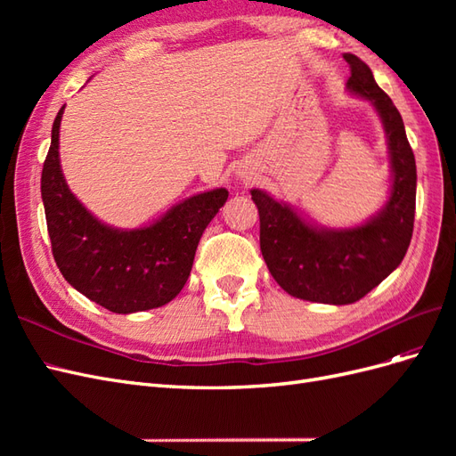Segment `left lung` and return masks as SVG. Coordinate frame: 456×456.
Returning <instances> with one entry per match:
<instances>
[{
	"mask_svg": "<svg viewBox=\"0 0 456 456\" xmlns=\"http://www.w3.org/2000/svg\"><path fill=\"white\" fill-rule=\"evenodd\" d=\"M346 89L379 112L388 142L392 188L382 209L355 228H315L287 203L251 190L260 216V251L272 278L291 297L352 305L402 265L409 249L417 201L415 154L402 114L372 77L370 68L346 53Z\"/></svg>",
	"mask_w": 456,
	"mask_h": 456,
	"instance_id": "left-lung-1",
	"label": "left lung"
}]
</instances>
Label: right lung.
Returning <instances> with one entry per match:
<instances>
[{
	"label": "right lung",
	"mask_w": 456,
	"mask_h": 456,
	"mask_svg": "<svg viewBox=\"0 0 456 456\" xmlns=\"http://www.w3.org/2000/svg\"><path fill=\"white\" fill-rule=\"evenodd\" d=\"M62 112L64 106L54 118L41 171V200L61 273L81 295L114 314L167 305L184 287L201 233L226 203L228 190L191 196L146 228L106 226L64 181L59 158Z\"/></svg>",
	"instance_id": "right-lung-1"
}]
</instances>
